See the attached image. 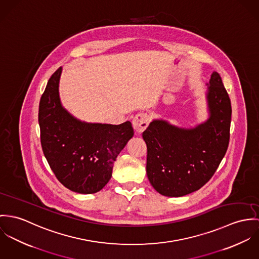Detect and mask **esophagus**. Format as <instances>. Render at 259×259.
Instances as JSON below:
<instances>
[{"label":"esophagus","instance_id":"obj_1","mask_svg":"<svg viewBox=\"0 0 259 259\" xmlns=\"http://www.w3.org/2000/svg\"><path fill=\"white\" fill-rule=\"evenodd\" d=\"M150 121H151V117L147 113H138L133 118L132 125L136 132L141 133L148 127Z\"/></svg>","mask_w":259,"mask_h":259}]
</instances>
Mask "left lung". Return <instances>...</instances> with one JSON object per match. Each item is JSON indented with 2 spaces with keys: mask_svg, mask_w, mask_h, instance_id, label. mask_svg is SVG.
Here are the masks:
<instances>
[{
  "mask_svg": "<svg viewBox=\"0 0 259 259\" xmlns=\"http://www.w3.org/2000/svg\"><path fill=\"white\" fill-rule=\"evenodd\" d=\"M208 118L192 128L154 119L142 134L147 145L146 171L152 187L166 197L200 190L213 176L230 142L231 105L221 75L206 84Z\"/></svg>",
  "mask_w": 259,
  "mask_h": 259,
  "instance_id": "1",
  "label": "left lung"
}]
</instances>
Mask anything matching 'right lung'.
Wrapping results in <instances>:
<instances>
[{"instance_id":"1","label":"right lung","mask_w":259,"mask_h":259,"mask_svg":"<svg viewBox=\"0 0 259 259\" xmlns=\"http://www.w3.org/2000/svg\"><path fill=\"white\" fill-rule=\"evenodd\" d=\"M62 67L51 76L38 107L40 143L58 181L78 194L102 190L112 176L117 156L133 137L131 122L87 123L71 115L59 98Z\"/></svg>"}]
</instances>
